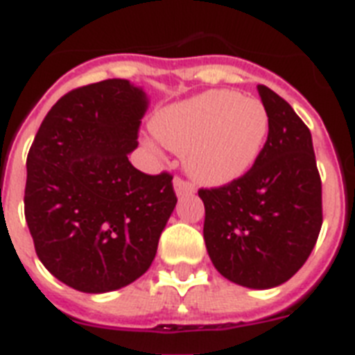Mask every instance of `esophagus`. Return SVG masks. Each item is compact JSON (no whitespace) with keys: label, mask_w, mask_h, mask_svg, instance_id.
<instances>
[{"label":"esophagus","mask_w":355,"mask_h":355,"mask_svg":"<svg viewBox=\"0 0 355 355\" xmlns=\"http://www.w3.org/2000/svg\"><path fill=\"white\" fill-rule=\"evenodd\" d=\"M174 190L178 196H192L194 194V187L184 181L183 178H175L174 180Z\"/></svg>","instance_id":"esophagus-1"}]
</instances>
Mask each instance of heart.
Segmentation results:
<instances>
[{"instance_id":"1","label":"heart","mask_w":355,"mask_h":355,"mask_svg":"<svg viewBox=\"0 0 355 355\" xmlns=\"http://www.w3.org/2000/svg\"><path fill=\"white\" fill-rule=\"evenodd\" d=\"M156 137L183 154L184 168L203 184H227L252 168L270 130L257 98L209 90L163 108L152 121Z\"/></svg>"}]
</instances>
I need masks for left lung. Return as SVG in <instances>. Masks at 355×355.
<instances>
[{"instance_id": "obj_1", "label": "left lung", "mask_w": 355, "mask_h": 355, "mask_svg": "<svg viewBox=\"0 0 355 355\" xmlns=\"http://www.w3.org/2000/svg\"><path fill=\"white\" fill-rule=\"evenodd\" d=\"M270 130L261 154L241 178L199 189L203 237L218 272L247 288H274L294 276L323 225L321 178L309 127L294 108L257 85Z\"/></svg>"}]
</instances>
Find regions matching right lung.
Instances as JSON below:
<instances>
[{"label": "right lung", "mask_w": 355, "mask_h": 355, "mask_svg": "<svg viewBox=\"0 0 355 355\" xmlns=\"http://www.w3.org/2000/svg\"><path fill=\"white\" fill-rule=\"evenodd\" d=\"M146 107V94L127 79L70 90L26 156L25 219L36 254L79 292L141 277L178 203L168 172L145 174L128 161Z\"/></svg>", "instance_id": "1"}]
</instances>
